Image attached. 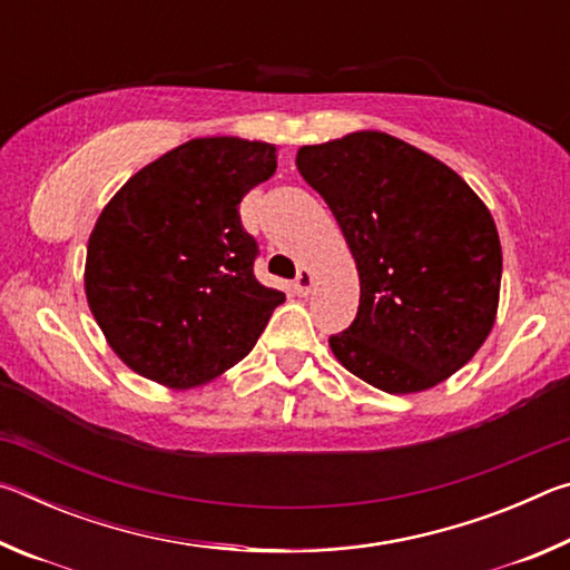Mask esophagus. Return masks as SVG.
<instances>
[{"mask_svg": "<svg viewBox=\"0 0 570 570\" xmlns=\"http://www.w3.org/2000/svg\"><path fill=\"white\" fill-rule=\"evenodd\" d=\"M312 286H314V274L308 272V268H302V272H298L294 278V292L298 296H306L308 292H312Z\"/></svg>", "mask_w": 570, "mask_h": 570, "instance_id": "1", "label": "esophagus"}]
</instances>
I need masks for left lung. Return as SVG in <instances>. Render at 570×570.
<instances>
[{
	"label": "left lung",
	"mask_w": 570,
	"mask_h": 570,
	"mask_svg": "<svg viewBox=\"0 0 570 570\" xmlns=\"http://www.w3.org/2000/svg\"><path fill=\"white\" fill-rule=\"evenodd\" d=\"M296 168L332 208L360 272L336 360L390 394L435 387L493 330L503 250L485 204L445 163L387 132L304 146Z\"/></svg>",
	"instance_id": "1"
}]
</instances>
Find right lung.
I'll use <instances>...</instances> for the list:
<instances>
[{
  "label": "right lung",
  "mask_w": 570,
  "mask_h": 570,
  "mask_svg": "<svg viewBox=\"0 0 570 570\" xmlns=\"http://www.w3.org/2000/svg\"><path fill=\"white\" fill-rule=\"evenodd\" d=\"M274 170L268 142L196 138L135 173L105 206L85 294L130 370L188 390L254 350L284 294L258 284V244L238 204Z\"/></svg>",
  "instance_id": "1"
}]
</instances>
